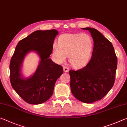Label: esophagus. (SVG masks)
Segmentation results:
<instances>
[{"instance_id":"esophagus-1","label":"esophagus","mask_w":127,"mask_h":127,"mask_svg":"<svg viewBox=\"0 0 127 127\" xmlns=\"http://www.w3.org/2000/svg\"><path fill=\"white\" fill-rule=\"evenodd\" d=\"M63 71L64 72H69V69L67 67H66V66H64V67H63Z\"/></svg>"}]
</instances>
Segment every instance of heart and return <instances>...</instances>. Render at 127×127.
Listing matches in <instances>:
<instances>
[{
  "mask_svg": "<svg viewBox=\"0 0 127 127\" xmlns=\"http://www.w3.org/2000/svg\"><path fill=\"white\" fill-rule=\"evenodd\" d=\"M94 44L91 37L87 34L65 33L59 36L58 44L52 46V57L56 63L61 64L67 55L69 63L74 67L85 65L91 57Z\"/></svg>",
  "mask_w": 127,
  "mask_h": 127,
  "instance_id": "1",
  "label": "heart"
}]
</instances>
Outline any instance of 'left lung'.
I'll return each mask as SVG.
<instances>
[{
  "instance_id": "8db88e82",
  "label": "left lung",
  "mask_w": 127,
  "mask_h": 127,
  "mask_svg": "<svg viewBox=\"0 0 127 127\" xmlns=\"http://www.w3.org/2000/svg\"><path fill=\"white\" fill-rule=\"evenodd\" d=\"M88 30L94 40L89 63L77 71L70 70V89L77 100L92 103L103 98L113 87L117 68V58L111 43L95 29Z\"/></svg>"
}]
</instances>
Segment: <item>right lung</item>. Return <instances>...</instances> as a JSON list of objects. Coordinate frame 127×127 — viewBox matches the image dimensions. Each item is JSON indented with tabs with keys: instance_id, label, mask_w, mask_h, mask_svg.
<instances>
[{
	"instance_id": "add662e5",
	"label": "right lung",
	"mask_w": 127,
	"mask_h": 127,
	"mask_svg": "<svg viewBox=\"0 0 127 127\" xmlns=\"http://www.w3.org/2000/svg\"><path fill=\"white\" fill-rule=\"evenodd\" d=\"M58 32L56 30L33 32L18 43L10 61V81L18 95L30 104L44 103L52 96L58 78L63 74V67L50 59L52 46ZM35 52L39 57L35 72L29 77L22 73L25 56Z\"/></svg>"
}]
</instances>
